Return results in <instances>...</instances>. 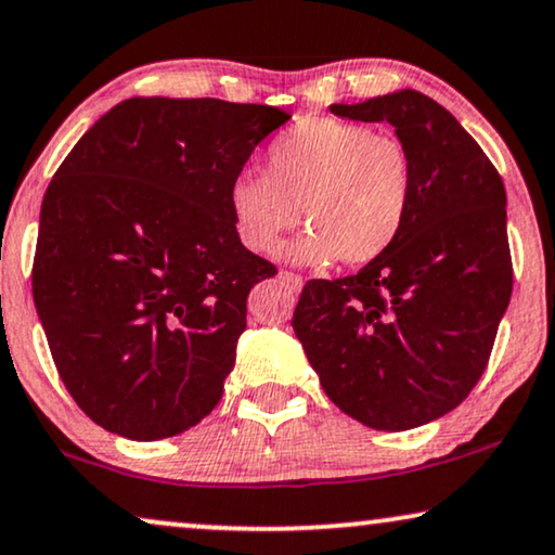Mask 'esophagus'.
I'll list each match as a JSON object with an SVG mask.
<instances>
[{
  "label": "esophagus",
  "mask_w": 555,
  "mask_h": 555,
  "mask_svg": "<svg viewBox=\"0 0 555 555\" xmlns=\"http://www.w3.org/2000/svg\"><path fill=\"white\" fill-rule=\"evenodd\" d=\"M280 280H285V283L291 285L293 291H300V287H302V278H300V275H295V272H287V270H283V272H280Z\"/></svg>",
  "instance_id": "1"
}]
</instances>
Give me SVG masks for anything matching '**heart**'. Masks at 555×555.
<instances>
[{"label":"heart","instance_id":"obj_1","mask_svg":"<svg viewBox=\"0 0 555 555\" xmlns=\"http://www.w3.org/2000/svg\"><path fill=\"white\" fill-rule=\"evenodd\" d=\"M414 162L404 141L338 118H308L268 149V173L232 179L240 240L272 255L295 224L308 230L283 253L298 264L374 262L404 232L414 207Z\"/></svg>","mask_w":555,"mask_h":555}]
</instances>
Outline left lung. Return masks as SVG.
<instances>
[{"label":"left lung","instance_id":"obj_1","mask_svg":"<svg viewBox=\"0 0 555 555\" xmlns=\"http://www.w3.org/2000/svg\"><path fill=\"white\" fill-rule=\"evenodd\" d=\"M331 113L393 126L414 162V207L378 260L308 280L293 331L340 412L371 429H414L460 406L488 366L513 293L505 186L460 120L420 90Z\"/></svg>","mask_w":555,"mask_h":555}]
</instances>
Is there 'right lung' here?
Listing matches in <instances>:
<instances>
[{
    "mask_svg": "<svg viewBox=\"0 0 555 555\" xmlns=\"http://www.w3.org/2000/svg\"><path fill=\"white\" fill-rule=\"evenodd\" d=\"M291 116L217 98H128L52 177L33 295L52 361L82 412L154 442L219 404L247 295L275 264L242 245L232 179Z\"/></svg>",
    "mask_w": 555,
    "mask_h": 555,
    "instance_id": "obj_1",
    "label": "right lung"
}]
</instances>
